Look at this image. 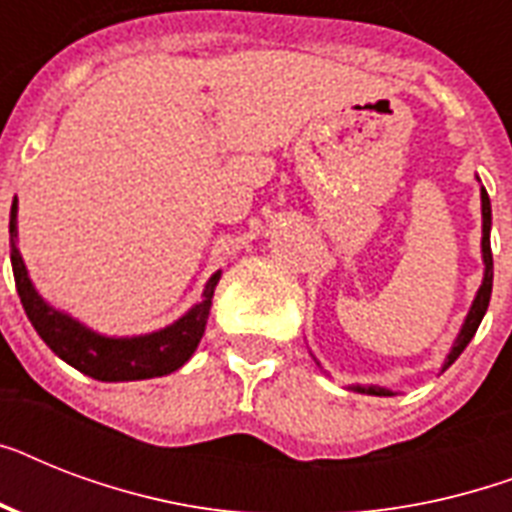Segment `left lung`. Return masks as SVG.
<instances>
[{"label":"left lung","mask_w":512,"mask_h":512,"mask_svg":"<svg viewBox=\"0 0 512 512\" xmlns=\"http://www.w3.org/2000/svg\"><path fill=\"white\" fill-rule=\"evenodd\" d=\"M481 209H484V239H481V247H484V263H486L484 284H481V289H478L476 303H473V308H470L468 319H465V327H462L460 337H457V342H454V348L452 353H449V358H446L444 369H449V366L457 361V356H460L462 350L468 348V342L473 340V335L478 332V324H481L486 308H489V297H492L494 260H492V241H489V231H492V201H489L486 188H481ZM358 390H364V388H358ZM366 393H372V396H390V390L385 388H366Z\"/></svg>","instance_id":"8db88e82"}]
</instances>
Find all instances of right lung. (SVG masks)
<instances>
[{"label": "right lung", "mask_w": 512, "mask_h": 512, "mask_svg": "<svg viewBox=\"0 0 512 512\" xmlns=\"http://www.w3.org/2000/svg\"><path fill=\"white\" fill-rule=\"evenodd\" d=\"M15 217H18V201H12L10 209V260L15 289H18L28 321L34 324L36 335L50 345L55 356H60L66 364H71L87 377L103 382L162 377V374L180 369L193 356V350L204 335V327H207L212 295H215L220 273L209 279L204 300L172 327L154 332V335L132 337V340L100 337L90 329H84L79 321L68 319L66 313L52 311L50 305L36 295V289L28 281L26 265L15 247Z\"/></svg>", "instance_id": "right-lung-1"}]
</instances>
